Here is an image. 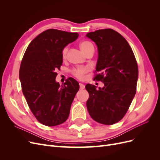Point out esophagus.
Listing matches in <instances>:
<instances>
[{
  "label": "esophagus",
  "instance_id": "34e87169",
  "mask_svg": "<svg viewBox=\"0 0 160 160\" xmlns=\"http://www.w3.org/2000/svg\"><path fill=\"white\" fill-rule=\"evenodd\" d=\"M79 87H80V89H85V85L82 83H79Z\"/></svg>",
  "mask_w": 160,
  "mask_h": 160
}]
</instances>
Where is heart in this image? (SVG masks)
Masks as SVG:
<instances>
[{"label": "heart", "instance_id": "1", "mask_svg": "<svg viewBox=\"0 0 160 160\" xmlns=\"http://www.w3.org/2000/svg\"><path fill=\"white\" fill-rule=\"evenodd\" d=\"M79 47L81 48V49L83 51L86 55L91 50H94L93 45H92L91 42L88 41H81L79 44ZM67 51H68V48L65 47L62 51V57L63 59H65L66 57ZM87 71H88V69L85 68V67H79V68L75 69L72 71V73H73V75L76 77H77V78L81 79L83 78V76L86 73Z\"/></svg>", "mask_w": 160, "mask_h": 160}]
</instances>
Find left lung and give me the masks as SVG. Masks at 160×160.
I'll return each mask as SVG.
<instances>
[{
    "label": "left lung",
    "instance_id": "left-lung-1",
    "mask_svg": "<svg viewBox=\"0 0 160 160\" xmlns=\"http://www.w3.org/2000/svg\"><path fill=\"white\" fill-rule=\"evenodd\" d=\"M86 37L98 47L97 75L94 79L104 83L102 88L87 84L89 98L88 112L95 122L112 125L122 119L136 93L138 67L132 48L125 38L110 28L90 32Z\"/></svg>",
    "mask_w": 160,
    "mask_h": 160
}]
</instances>
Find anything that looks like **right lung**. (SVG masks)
<instances>
[{
  "label": "right lung",
  "instance_id": "1",
  "mask_svg": "<svg viewBox=\"0 0 160 160\" xmlns=\"http://www.w3.org/2000/svg\"><path fill=\"white\" fill-rule=\"evenodd\" d=\"M78 37L77 32L48 29L34 38L23 56L19 71L22 93L35 117L47 126L65 122L79 89V83L71 77L61 86L55 80L62 50Z\"/></svg>",
  "mask_w": 160,
  "mask_h": 160
}]
</instances>
